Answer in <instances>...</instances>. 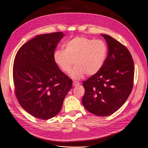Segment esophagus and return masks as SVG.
<instances>
[{"instance_id":"34e87169","label":"esophagus","mask_w":148,"mask_h":148,"mask_svg":"<svg viewBox=\"0 0 148 148\" xmlns=\"http://www.w3.org/2000/svg\"><path fill=\"white\" fill-rule=\"evenodd\" d=\"M73 84V86L77 87V86H79V85L80 84V82H77V81H74Z\"/></svg>"}]
</instances>
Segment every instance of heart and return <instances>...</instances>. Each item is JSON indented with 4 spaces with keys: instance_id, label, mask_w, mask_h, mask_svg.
Listing matches in <instances>:
<instances>
[{
    "instance_id": "b5f03b06",
    "label": "heart",
    "mask_w": 148,
    "mask_h": 148,
    "mask_svg": "<svg viewBox=\"0 0 148 148\" xmlns=\"http://www.w3.org/2000/svg\"><path fill=\"white\" fill-rule=\"evenodd\" d=\"M108 47L102 40H94L85 37H75L66 42L64 49H56L53 60L60 69L70 73L74 79L82 78L85 74L93 75L101 70L106 60Z\"/></svg>"
}]
</instances>
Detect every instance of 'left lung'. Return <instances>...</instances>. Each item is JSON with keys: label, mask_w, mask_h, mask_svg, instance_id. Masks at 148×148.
Segmentation results:
<instances>
[{"label": "left lung", "mask_w": 148, "mask_h": 148, "mask_svg": "<svg viewBox=\"0 0 148 148\" xmlns=\"http://www.w3.org/2000/svg\"><path fill=\"white\" fill-rule=\"evenodd\" d=\"M108 46L106 60L98 73L83 82L82 104L88 111L108 116L117 111L132 92L134 63L130 51L121 43L101 34Z\"/></svg>", "instance_id": "obj_1"}]
</instances>
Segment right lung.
Masks as SVG:
<instances>
[{
	"label": "right lung",
	"mask_w": 148,
	"mask_h": 148,
	"mask_svg": "<svg viewBox=\"0 0 148 148\" xmlns=\"http://www.w3.org/2000/svg\"><path fill=\"white\" fill-rule=\"evenodd\" d=\"M64 36L58 32L38 35L19 49L13 63L15 94L21 107L33 117L48 120L60 111L72 80L53 60Z\"/></svg>",
	"instance_id": "obj_1"
}]
</instances>
